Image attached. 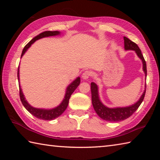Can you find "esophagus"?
Returning <instances> with one entry per match:
<instances>
[{
  "mask_svg": "<svg viewBox=\"0 0 160 160\" xmlns=\"http://www.w3.org/2000/svg\"><path fill=\"white\" fill-rule=\"evenodd\" d=\"M91 76V73L90 72V71H84V72L82 73V78H83L84 80H87V79H88V78H89Z\"/></svg>",
  "mask_w": 160,
  "mask_h": 160,
  "instance_id": "obj_1",
  "label": "esophagus"
}]
</instances>
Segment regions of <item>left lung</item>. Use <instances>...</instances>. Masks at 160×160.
<instances>
[{"label":"left lung","instance_id":"8db88e82","mask_svg":"<svg viewBox=\"0 0 160 160\" xmlns=\"http://www.w3.org/2000/svg\"><path fill=\"white\" fill-rule=\"evenodd\" d=\"M124 49L125 50H133L136 53L137 56L141 59L142 64H143V71L145 73V76H147V64L142 55L141 50L139 48L137 44H135L131 40H129L127 37H124ZM146 87V86H145ZM91 100L92 104L96 111V113L100 118L108 122H120L124 120L129 118L132 113H135L138 107L143 101L146 93V88L140 98L135 104L128 107H115L109 108L105 106L102 102L98 93V87L95 82L91 83Z\"/></svg>","mask_w":160,"mask_h":160}]
</instances>
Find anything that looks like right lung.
I'll return each mask as SVG.
<instances>
[{
  "instance_id": "right-lung-1",
  "label": "right lung",
  "mask_w": 160,
  "mask_h": 160,
  "mask_svg": "<svg viewBox=\"0 0 160 160\" xmlns=\"http://www.w3.org/2000/svg\"><path fill=\"white\" fill-rule=\"evenodd\" d=\"M60 34V32L58 31H46L44 32L41 33H40L39 35L36 36L34 37L31 41H29L25 47H24L22 50V52L21 54V58L22 56L25 54V53L27 52L31 45L33 43H34L36 40H38L40 38H46V37L49 36H58ZM18 80L19 82V90H20V100L22 102V104L25 108L28 110L30 113L32 114L33 116L38 119H41V120H52L56 119V118L59 117L60 115H62L63 112L66 110V108L68 106V104H69V98L71 96V94L73 93V91L76 90V88L79 86L80 83V78L78 77L76 79H75L72 82H71L69 86L67 87L66 89V92L65 95H64V99L62 101L58 106H57L55 108H50V109H45V108H35L31 106L28 102L26 100L25 96L22 91L21 87L20 85V78H19V67L18 68Z\"/></svg>"
}]
</instances>
